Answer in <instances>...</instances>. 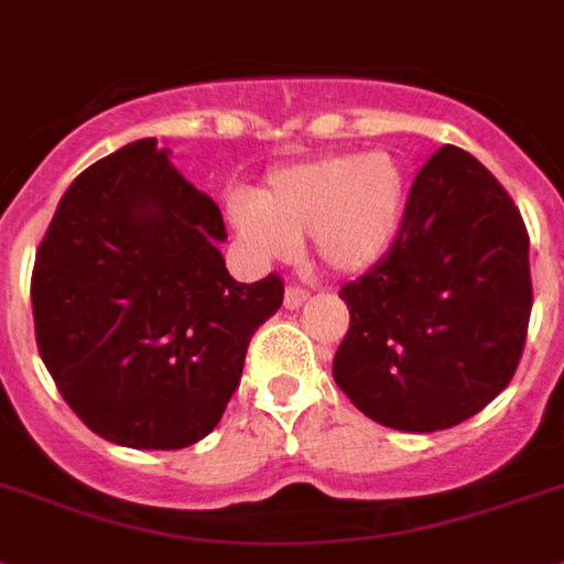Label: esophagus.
Here are the masks:
<instances>
[{
	"mask_svg": "<svg viewBox=\"0 0 564 564\" xmlns=\"http://www.w3.org/2000/svg\"><path fill=\"white\" fill-rule=\"evenodd\" d=\"M306 297H310V290H306V286L290 283V286H286V292H283V306H286V310H297V306L304 304Z\"/></svg>",
	"mask_w": 564,
	"mask_h": 564,
	"instance_id": "esophagus-1",
	"label": "esophagus"
}]
</instances>
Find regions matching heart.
<instances>
[{
  "label": "heart",
  "instance_id": "1",
  "mask_svg": "<svg viewBox=\"0 0 564 564\" xmlns=\"http://www.w3.org/2000/svg\"><path fill=\"white\" fill-rule=\"evenodd\" d=\"M404 165L387 154H329L272 172L258 197L238 194L229 217L260 260H286L297 238L338 274L367 272L399 240L406 215Z\"/></svg>",
  "mask_w": 564,
  "mask_h": 564
}]
</instances>
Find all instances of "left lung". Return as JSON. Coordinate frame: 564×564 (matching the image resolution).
Listing matches in <instances>:
<instances>
[{"instance_id": "obj_1", "label": "left lung", "mask_w": 564, "mask_h": 564, "mask_svg": "<svg viewBox=\"0 0 564 564\" xmlns=\"http://www.w3.org/2000/svg\"><path fill=\"white\" fill-rule=\"evenodd\" d=\"M528 229L479 160L442 145L415 174L399 240L344 283L335 384L392 430L456 427L510 384L533 286Z\"/></svg>"}]
</instances>
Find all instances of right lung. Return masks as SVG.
<instances>
[{"label":"right lung","mask_w":564,"mask_h":564,"mask_svg":"<svg viewBox=\"0 0 564 564\" xmlns=\"http://www.w3.org/2000/svg\"><path fill=\"white\" fill-rule=\"evenodd\" d=\"M224 215L154 137L88 165L56 206L31 274L36 347L88 430L180 451L217 427L281 274L238 283Z\"/></svg>","instance_id":"right-lung-1"}]
</instances>
